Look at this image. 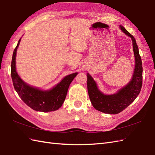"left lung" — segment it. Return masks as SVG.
<instances>
[{"label": "left lung", "mask_w": 155, "mask_h": 155, "mask_svg": "<svg viewBox=\"0 0 155 155\" xmlns=\"http://www.w3.org/2000/svg\"><path fill=\"white\" fill-rule=\"evenodd\" d=\"M121 30L132 39L135 59L133 74L129 82L113 94H104L98 87L96 82L87 73V87L91 103L97 110L108 114H117L125 110L138 96L142 86V62L136 39L123 26Z\"/></svg>", "instance_id": "left-lung-1"}]
</instances>
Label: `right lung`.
Returning a JSON list of instances; mask_svg holds the SVG:
<instances>
[{"label":"right lung","instance_id":"obj_1","mask_svg":"<svg viewBox=\"0 0 155 155\" xmlns=\"http://www.w3.org/2000/svg\"><path fill=\"white\" fill-rule=\"evenodd\" d=\"M21 39L13 53L11 64V76L15 91L23 102L34 110L49 112L58 110L65 99L70 84L78 73L67 75L49 90L30 86L21 78L16 70V54Z\"/></svg>","mask_w":155,"mask_h":155}]
</instances>
